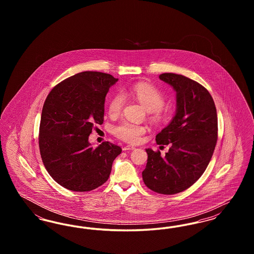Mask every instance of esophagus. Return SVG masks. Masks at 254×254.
Wrapping results in <instances>:
<instances>
[{"label":"esophagus","mask_w":254,"mask_h":254,"mask_svg":"<svg viewBox=\"0 0 254 254\" xmlns=\"http://www.w3.org/2000/svg\"><path fill=\"white\" fill-rule=\"evenodd\" d=\"M134 148L135 147L133 145H126V146L123 147V150H125V151H127V150H133Z\"/></svg>","instance_id":"34e87169"}]
</instances>
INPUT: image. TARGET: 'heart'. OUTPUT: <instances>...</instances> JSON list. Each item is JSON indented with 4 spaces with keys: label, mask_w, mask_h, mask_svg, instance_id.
<instances>
[{
    "label": "heart",
    "mask_w": 254,
    "mask_h": 254,
    "mask_svg": "<svg viewBox=\"0 0 254 254\" xmlns=\"http://www.w3.org/2000/svg\"><path fill=\"white\" fill-rule=\"evenodd\" d=\"M126 94L135 98L140 102L147 111L150 113V120L160 124L166 119L167 113L164 111L163 106L165 105L164 94L153 85L146 83H137L130 86ZM125 104V98L122 94H116L112 97L109 105V112L111 115L119 114L123 109ZM146 132L145 126L136 125L128 121H124L117 125L113 128V133L116 137L127 143H138L142 137Z\"/></svg>",
    "instance_id": "heart-1"
}]
</instances>
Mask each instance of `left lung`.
Listing matches in <instances>:
<instances>
[{"label":"left lung","instance_id":"obj_1","mask_svg":"<svg viewBox=\"0 0 254 254\" xmlns=\"http://www.w3.org/2000/svg\"><path fill=\"white\" fill-rule=\"evenodd\" d=\"M160 80L176 91V113L156 135L157 145H169L165 156L147 148L143 172L145 186L157 193H179L197 181L212 157L218 138L214 101L202 85L174 73H163Z\"/></svg>","mask_w":254,"mask_h":254}]
</instances>
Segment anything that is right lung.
Listing matches in <instances>:
<instances>
[{
  "label": "right lung",
  "mask_w": 254,
  "mask_h": 254,
  "mask_svg": "<svg viewBox=\"0 0 254 254\" xmlns=\"http://www.w3.org/2000/svg\"><path fill=\"white\" fill-rule=\"evenodd\" d=\"M117 81L107 73H78L55 85L45 101L40 153L49 175L64 189L90 191L109 179L122 148L110 142L93 148L88 136L104 123L106 96Z\"/></svg>",
  "instance_id": "add662e5"
}]
</instances>
